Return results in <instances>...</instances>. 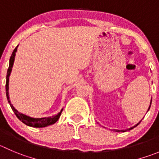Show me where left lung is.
Here are the masks:
<instances>
[{"mask_svg":"<svg viewBox=\"0 0 159 159\" xmlns=\"http://www.w3.org/2000/svg\"><path fill=\"white\" fill-rule=\"evenodd\" d=\"M151 100H152V99H151ZM151 103H150V106H149V108H148V111H149L150 107H151ZM140 122H139V123H137V124H136V125H134V126L131 127V128H129V129H125V130H118V129H114V130H115V132H125V131H128V130H131V129H133V128H135V127H136V126H137L138 125L140 124Z\"/></svg>","mask_w":159,"mask_h":159,"instance_id":"8db88e82","label":"left lung"}]
</instances>
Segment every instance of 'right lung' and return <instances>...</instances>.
<instances>
[{"label": "right lung", "mask_w": 159, "mask_h": 159, "mask_svg": "<svg viewBox=\"0 0 159 159\" xmlns=\"http://www.w3.org/2000/svg\"><path fill=\"white\" fill-rule=\"evenodd\" d=\"M17 48L18 46L13 50L12 54H11V57H10L9 59V66H8V71H7V76H6V84H5V89H6V96H7V99H8V103L11 106V109L14 111L15 115H16L18 118H19L22 122H23L24 124H26L28 126L31 127H34V128H43V127L48 126V125H51L54 124L56 121L59 120V117H60V115H61L62 111H63V109L59 111V113L56 115H53L52 117H46V118H31V117L27 116L26 115H23V114L20 113L16 108L13 107V105L11 104V101H10L9 99V94H8V84H9V76L11 75V70H12L13 64H14L15 61V56H16V52H17Z\"/></svg>", "instance_id": "1"}]
</instances>
